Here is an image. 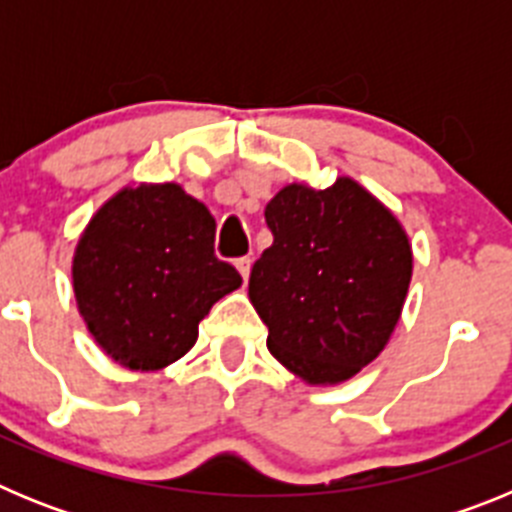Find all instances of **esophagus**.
<instances>
[{"instance_id":"1","label":"esophagus","mask_w":512,"mask_h":512,"mask_svg":"<svg viewBox=\"0 0 512 512\" xmlns=\"http://www.w3.org/2000/svg\"><path fill=\"white\" fill-rule=\"evenodd\" d=\"M235 269L243 277V282H248V274H251V259L248 256H241V259H235Z\"/></svg>"}]
</instances>
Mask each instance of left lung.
Instances as JSON below:
<instances>
[{"instance_id": "left-lung-1", "label": "left lung", "mask_w": 512, "mask_h": 512, "mask_svg": "<svg viewBox=\"0 0 512 512\" xmlns=\"http://www.w3.org/2000/svg\"><path fill=\"white\" fill-rule=\"evenodd\" d=\"M274 243L248 297L271 356L302 382L341 384L390 343L413 277V246L390 207L351 176L287 184L264 210Z\"/></svg>"}]
</instances>
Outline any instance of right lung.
Listing matches in <instances>:
<instances>
[{"instance_id":"1","label":"right lung","mask_w":512,"mask_h":512,"mask_svg":"<svg viewBox=\"0 0 512 512\" xmlns=\"http://www.w3.org/2000/svg\"><path fill=\"white\" fill-rule=\"evenodd\" d=\"M215 217L179 184L122 187L81 230L71 259L79 315L130 372L182 359L210 307L241 287L215 259Z\"/></svg>"}]
</instances>
